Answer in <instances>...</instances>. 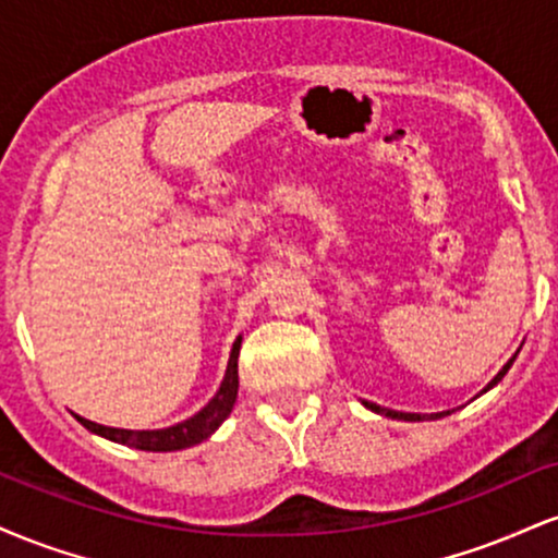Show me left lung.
I'll return each instance as SVG.
<instances>
[{
    "mask_svg": "<svg viewBox=\"0 0 558 558\" xmlns=\"http://www.w3.org/2000/svg\"><path fill=\"white\" fill-rule=\"evenodd\" d=\"M514 360H517V354L511 356L509 362L504 364V369L501 373H498L496 377H493V380L488 383V386L483 388V393L485 390H490L493 386H496V383H501V377L509 373V367L511 364H514ZM364 407L367 409H373V412H377V414H386V417H390V420H407V422H420V420H440V417H446V414H451V412H438V414H412V412H393V409H383V407H377V403H373V401H362Z\"/></svg>",
    "mask_w": 558,
    "mask_h": 558,
    "instance_id": "left-lung-1",
    "label": "left lung"
}]
</instances>
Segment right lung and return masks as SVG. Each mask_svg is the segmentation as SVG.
Listing matches in <instances>:
<instances>
[{"mask_svg": "<svg viewBox=\"0 0 558 558\" xmlns=\"http://www.w3.org/2000/svg\"><path fill=\"white\" fill-rule=\"evenodd\" d=\"M239 351L241 336L235 338L233 349H230L226 377H222L220 390L213 396V401H209L202 412H196L194 417L178 422V425L162 427V430H123V427L96 425V422L83 420L78 414H75V420H78L86 430L101 435V438L131 448H141V451H181V448L202 444V440H207L209 435L228 420V414L233 412L235 396H239Z\"/></svg>", "mask_w": 558, "mask_h": 558, "instance_id": "right-lung-1", "label": "right lung"}]
</instances>
